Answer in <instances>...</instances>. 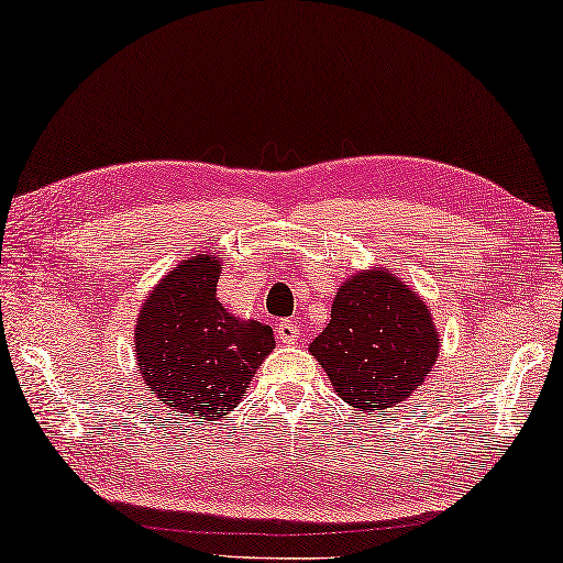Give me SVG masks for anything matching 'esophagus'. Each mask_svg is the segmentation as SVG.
Here are the masks:
<instances>
[{"instance_id":"esophagus-1","label":"esophagus","mask_w":563,"mask_h":563,"mask_svg":"<svg viewBox=\"0 0 563 563\" xmlns=\"http://www.w3.org/2000/svg\"><path fill=\"white\" fill-rule=\"evenodd\" d=\"M276 340L284 344H294L299 340V324L291 322V319H282V322L276 324Z\"/></svg>"}]
</instances>
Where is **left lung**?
I'll use <instances>...</instances> for the list:
<instances>
[{"label":"left lung","instance_id":"8db88e82","mask_svg":"<svg viewBox=\"0 0 563 563\" xmlns=\"http://www.w3.org/2000/svg\"><path fill=\"white\" fill-rule=\"evenodd\" d=\"M438 347L426 301L387 272H365L336 291L330 324L309 352L344 402L383 412L422 385Z\"/></svg>","mask_w":563,"mask_h":563}]
</instances>
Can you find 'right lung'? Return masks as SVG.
<instances>
[{
    "instance_id": "1",
    "label": "right lung",
    "mask_w": 563,
    "mask_h": 563,
    "mask_svg": "<svg viewBox=\"0 0 563 563\" xmlns=\"http://www.w3.org/2000/svg\"><path fill=\"white\" fill-rule=\"evenodd\" d=\"M219 274L216 256H188L145 299L135 327L137 367L151 393L196 426L236 408L274 350L272 327L239 322L221 307Z\"/></svg>"
}]
</instances>
